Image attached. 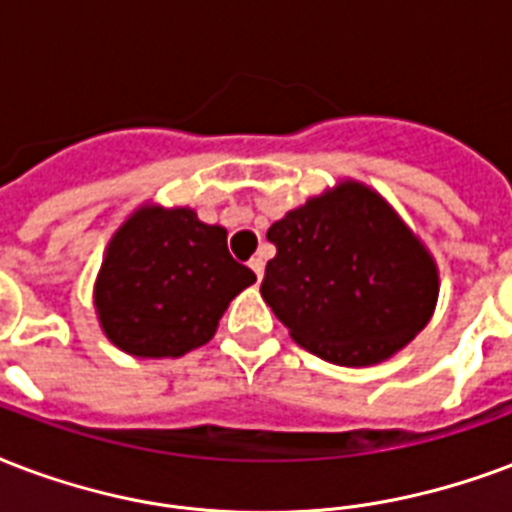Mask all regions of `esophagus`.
<instances>
[{
  "label": "esophagus",
  "mask_w": 512,
  "mask_h": 512,
  "mask_svg": "<svg viewBox=\"0 0 512 512\" xmlns=\"http://www.w3.org/2000/svg\"><path fill=\"white\" fill-rule=\"evenodd\" d=\"M249 268H252V271H255L257 279H263V273H265V260H263V257H252V260H249Z\"/></svg>",
  "instance_id": "obj_1"
}]
</instances>
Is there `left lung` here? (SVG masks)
<instances>
[{"mask_svg": "<svg viewBox=\"0 0 512 512\" xmlns=\"http://www.w3.org/2000/svg\"><path fill=\"white\" fill-rule=\"evenodd\" d=\"M276 257L263 300L292 341L362 368L389 360L427 327L438 265L392 206L360 182L308 198L268 228Z\"/></svg>", "mask_w": 512, "mask_h": 512, "instance_id": "8db88e82", "label": "left lung"}]
</instances>
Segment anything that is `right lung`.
Wrapping results in <instances>:
<instances>
[{
  "label": "right lung",
  "instance_id": "obj_1",
  "mask_svg": "<svg viewBox=\"0 0 512 512\" xmlns=\"http://www.w3.org/2000/svg\"><path fill=\"white\" fill-rule=\"evenodd\" d=\"M252 282L255 273L230 257L228 230L193 209L142 206L109 241L93 298L117 349L158 360L209 343Z\"/></svg>",
  "mask_w": 512,
  "mask_h": 512
}]
</instances>
